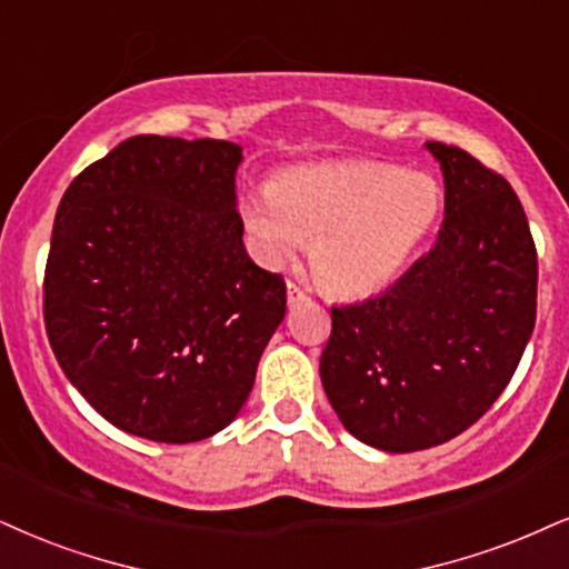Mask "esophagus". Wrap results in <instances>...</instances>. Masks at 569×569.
<instances>
[{
  "instance_id": "esophagus-1",
  "label": "esophagus",
  "mask_w": 569,
  "mask_h": 569,
  "mask_svg": "<svg viewBox=\"0 0 569 569\" xmlns=\"http://www.w3.org/2000/svg\"><path fill=\"white\" fill-rule=\"evenodd\" d=\"M303 300H308V292L303 290V287L296 284V282H287V303H290V308L300 306Z\"/></svg>"
}]
</instances>
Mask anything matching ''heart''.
Here are the masks:
<instances>
[{
    "label": "heart",
    "instance_id": "heart-1",
    "mask_svg": "<svg viewBox=\"0 0 569 569\" xmlns=\"http://www.w3.org/2000/svg\"><path fill=\"white\" fill-rule=\"evenodd\" d=\"M440 187L380 160L296 166L242 202L252 252L284 266L311 242L313 273L329 292L363 298L401 273L440 213Z\"/></svg>",
    "mask_w": 569,
    "mask_h": 569
}]
</instances>
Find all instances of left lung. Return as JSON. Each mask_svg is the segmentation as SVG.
<instances>
[{"mask_svg": "<svg viewBox=\"0 0 569 569\" xmlns=\"http://www.w3.org/2000/svg\"><path fill=\"white\" fill-rule=\"evenodd\" d=\"M425 147L446 184L438 240L382 296L332 308L319 363L342 427L390 453L478 422L536 327L538 256L520 198L459 147Z\"/></svg>", "mask_w": 569, "mask_h": 569, "instance_id": "8db88e82", "label": "left lung"}]
</instances>
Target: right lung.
I'll use <instances>...</instances> for the list:
<instances>
[{"label":"right lung","mask_w":569,"mask_h":569,"mask_svg":"<svg viewBox=\"0 0 569 569\" xmlns=\"http://www.w3.org/2000/svg\"><path fill=\"white\" fill-rule=\"evenodd\" d=\"M242 147L139 134L70 181L44 271L60 369L118 430L194 443L248 401L284 319L279 273L250 261Z\"/></svg>","instance_id":"add662e5"}]
</instances>
